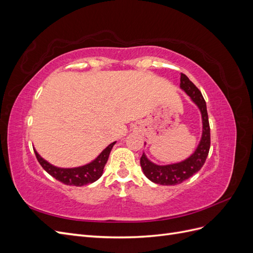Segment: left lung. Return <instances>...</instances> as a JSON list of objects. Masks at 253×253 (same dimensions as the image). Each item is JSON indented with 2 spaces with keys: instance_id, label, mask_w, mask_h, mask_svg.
Instances as JSON below:
<instances>
[{
  "instance_id": "left-lung-1",
  "label": "left lung",
  "mask_w": 253,
  "mask_h": 253,
  "mask_svg": "<svg viewBox=\"0 0 253 253\" xmlns=\"http://www.w3.org/2000/svg\"><path fill=\"white\" fill-rule=\"evenodd\" d=\"M179 87L185 91L201 112L202 115V137L195 151L188 158L179 163L169 165H157L142 154L140 158V166L143 174L155 183L163 186H175L190 178L202 169L206 158L210 150V126L207 113V105L205 99L192 81L185 74H180ZM145 144V143H144Z\"/></svg>"
}]
</instances>
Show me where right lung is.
I'll list each match as a JSON object with an SVG mask.
<instances>
[{
    "label": "right lung",
    "mask_w": 253,
    "mask_h": 253,
    "mask_svg": "<svg viewBox=\"0 0 253 253\" xmlns=\"http://www.w3.org/2000/svg\"><path fill=\"white\" fill-rule=\"evenodd\" d=\"M115 143H116V141L110 143L108 147H106L94 160H91L90 163L75 168H60L53 166L50 163H48L47 160H45L39 153L37 152L36 149H34V151L38 162L42 166L43 169L49 175H51L53 178L63 182L64 185L67 186L82 187L88 185V183H93L101 177L104 166L106 162H108L110 153Z\"/></svg>",
    "instance_id": "add662e5"
}]
</instances>
